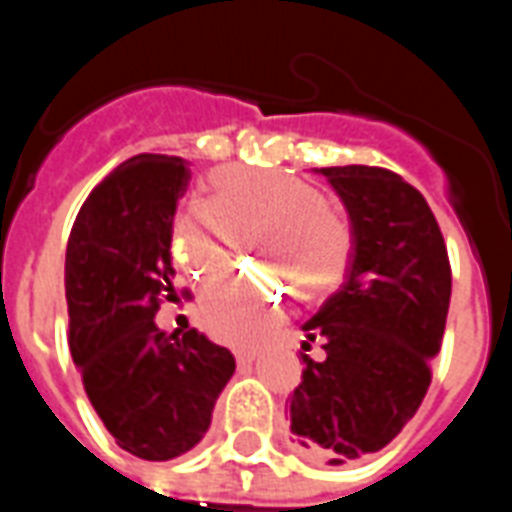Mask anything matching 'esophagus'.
<instances>
[{"label": "esophagus", "instance_id": "34e87169", "mask_svg": "<svg viewBox=\"0 0 512 512\" xmlns=\"http://www.w3.org/2000/svg\"><path fill=\"white\" fill-rule=\"evenodd\" d=\"M235 359H238V365H249V362H255L257 359V351H238Z\"/></svg>", "mask_w": 512, "mask_h": 512}]
</instances>
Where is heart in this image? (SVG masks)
I'll return each mask as SVG.
<instances>
[{
    "label": "heart",
    "instance_id": "b5f03b06",
    "mask_svg": "<svg viewBox=\"0 0 512 512\" xmlns=\"http://www.w3.org/2000/svg\"><path fill=\"white\" fill-rule=\"evenodd\" d=\"M257 233L260 252L277 266L301 301L332 293L351 263V227L315 183L246 167L213 169L205 180V211H183L169 227V252L194 277L216 274L230 260V235ZM282 290L249 277L205 285L197 318L216 340L252 345L277 323Z\"/></svg>",
    "mask_w": 512,
    "mask_h": 512
}]
</instances>
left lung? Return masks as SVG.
<instances>
[{
	"instance_id": "left-lung-1",
	"label": "left lung",
	"mask_w": 512,
	"mask_h": 512,
	"mask_svg": "<svg viewBox=\"0 0 512 512\" xmlns=\"http://www.w3.org/2000/svg\"><path fill=\"white\" fill-rule=\"evenodd\" d=\"M318 172L348 208L354 252L340 290L304 323L323 359L301 354L290 439L312 461L343 466L384 450L417 414L447 326L452 271L430 205L397 172Z\"/></svg>"
}]
</instances>
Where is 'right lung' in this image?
I'll return each mask as SVG.
<instances>
[{"label": "right lung", "instance_id": "obj_1", "mask_svg": "<svg viewBox=\"0 0 512 512\" xmlns=\"http://www.w3.org/2000/svg\"><path fill=\"white\" fill-rule=\"evenodd\" d=\"M189 180L183 158H128L90 191L65 252L68 345L84 392L117 444L145 461L189 452L235 373V356L202 332L167 334L153 321L178 301L169 227Z\"/></svg>", "mask_w": 512, "mask_h": 512}]
</instances>
